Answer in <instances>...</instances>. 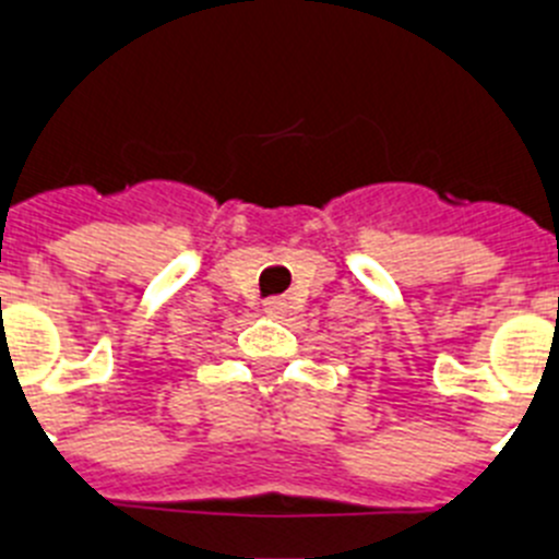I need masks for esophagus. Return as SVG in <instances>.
Returning <instances> with one entry per match:
<instances>
[{"instance_id":"esophagus-1","label":"esophagus","mask_w":559,"mask_h":559,"mask_svg":"<svg viewBox=\"0 0 559 559\" xmlns=\"http://www.w3.org/2000/svg\"><path fill=\"white\" fill-rule=\"evenodd\" d=\"M265 313H269L271 319H283V316H285L283 299H269V302H265Z\"/></svg>"}]
</instances>
